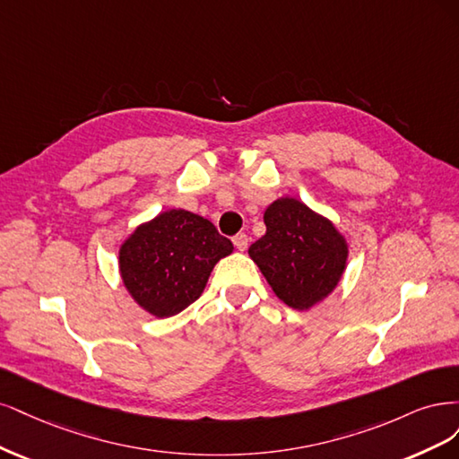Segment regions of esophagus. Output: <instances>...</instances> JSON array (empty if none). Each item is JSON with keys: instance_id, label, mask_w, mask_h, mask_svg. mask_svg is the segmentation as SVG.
Instances as JSON below:
<instances>
[{"instance_id": "obj_1", "label": "esophagus", "mask_w": 459, "mask_h": 459, "mask_svg": "<svg viewBox=\"0 0 459 459\" xmlns=\"http://www.w3.org/2000/svg\"><path fill=\"white\" fill-rule=\"evenodd\" d=\"M232 242H234L236 249H240V251H244V249L247 247V242H249V238H247V236H246L244 232H240V234H236V236H234V238H232Z\"/></svg>"}]
</instances>
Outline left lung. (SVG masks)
<instances>
[{"instance_id": "1", "label": "left lung", "mask_w": 459, "mask_h": 459, "mask_svg": "<svg viewBox=\"0 0 459 459\" xmlns=\"http://www.w3.org/2000/svg\"><path fill=\"white\" fill-rule=\"evenodd\" d=\"M267 232L249 246L269 286L288 307L307 310L337 288L349 246L330 219L295 198H278L264 210Z\"/></svg>"}]
</instances>
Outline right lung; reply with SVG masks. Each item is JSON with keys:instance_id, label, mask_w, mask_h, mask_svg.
Here are the masks:
<instances>
[{"instance_id": "add662e5", "label": "right lung", "mask_w": 459, "mask_h": 459, "mask_svg": "<svg viewBox=\"0 0 459 459\" xmlns=\"http://www.w3.org/2000/svg\"><path fill=\"white\" fill-rule=\"evenodd\" d=\"M232 249L212 221L168 210L124 240L120 274L133 301L156 318H168L200 298L215 263Z\"/></svg>"}]
</instances>
